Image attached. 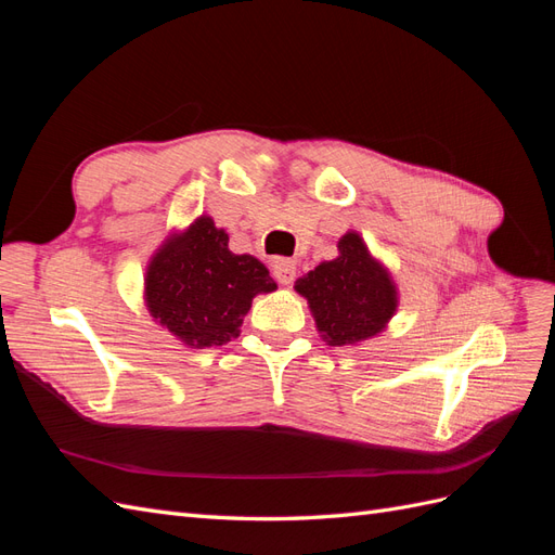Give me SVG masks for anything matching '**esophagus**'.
Returning a JSON list of instances; mask_svg holds the SVG:
<instances>
[{"label": "esophagus", "mask_w": 555, "mask_h": 555, "mask_svg": "<svg viewBox=\"0 0 555 555\" xmlns=\"http://www.w3.org/2000/svg\"><path fill=\"white\" fill-rule=\"evenodd\" d=\"M273 278L280 284H292L296 278V261L292 259H275L273 261Z\"/></svg>", "instance_id": "34e87169"}]
</instances>
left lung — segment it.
Returning <instances> with one entry per match:
<instances>
[{
  "instance_id": "left-lung-1",
  "label": "left lung",
  "mask_w": 555,
  "mask_h": 555,
  "mask_svg": "<svg viewBox=\"0 0 555 555\" xmlns=\"http://www.w3.org/2000/svg\"><path fill=\"white\" fill-rule=\"evenodd\" d=\"M294 289L308 298L317 331L331 347L375 338L398 308L396 282L357 231H347L338 257L298 278Z\"/></svg>"
}]
</instances>
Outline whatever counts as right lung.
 Instances as JSON below:
<instances>
[{"mask_svg": "<svg viewBox=\"0 0 555 555\" xmlns=\"http://www.w3.org/2000/svg\"><path fill=\"white\" fill-rule=\"evenodd\" d=\"M275 289L268 268L251 255H233L229 233L208 215L171 233L145 268L150 314L196 349L238 338L251 298Z\"/></svg>", "mask_w": 555, "mask_h": 555, "instance_id": "right-lung-1", "label": "right lung"}]
</instances>
